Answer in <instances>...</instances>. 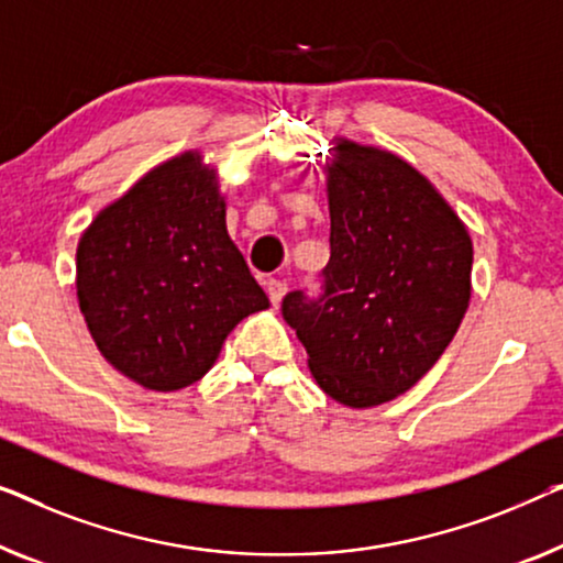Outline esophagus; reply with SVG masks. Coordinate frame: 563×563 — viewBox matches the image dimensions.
Returning <instances> with one entry per match:
<instances>
[{"mask_svg":"<svg viewBox=\"0 0 563 563\" xmlns=\"http://www.w3.org/2000/svg\"><path fill=\"white\" fill-rule=\"evenodd\" d=\"M266 291H268V299H272V305L279 307V301L284 299V295H287V282H284V279H268Z\"/></svg>","mask_w":563,"mask_h":563,"instance_id":"esophagus-1","label":"esophagus"}]
</instances>
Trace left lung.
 <instances>
[{"mask_svg":"<svg viewBox=\"0 0 563 563\" xmlns=\"http://www.w3.org/2000/svg\"><path fill=\"white\" fill-rule=\"evenodd\" d=\"M330 208L324 295L291 291L282 317L324 394L347 409L394 401L427 376L472 297V239L411 162L335 136L322 165Z\"/></svg>","mask_w":563,"mask_h":563,"instance_id":"obj_1","label":"left lung"}]
</instances>
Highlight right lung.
Masks as SVG:
<instances>
[{
	"label": "right lung",
	"instance_id": "add662e5",
	"mask_svg": "<svg viewBox=\"0 0 563 563\" xmlns=\"http://www.w3.org/2000/svg\"><path fill=\"white\" fill-rule=\"evenodd\" d=\"M76 295L106 363L157 394L200 380L235 324L268 307L200 150L154 165L96 213L78 241Z\"/></svg>",
	"mask_w": 563,
	"mask_h": 563
}]
</instances>
